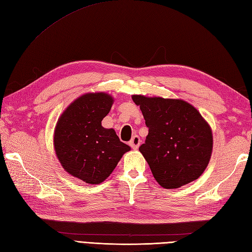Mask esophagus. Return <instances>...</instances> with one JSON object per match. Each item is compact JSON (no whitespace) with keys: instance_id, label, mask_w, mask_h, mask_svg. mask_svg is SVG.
Listing matches in <instances>:
<instances>
[{"instance_id":"1","label":"esophagus","mask_w":252,"mask_h":252,"mask_svg":"<svg viewBox=\"0 0 252 252\" xmlns=\"http://www.w3.org/2000/svg\"><path fill=\"white\" fill-rule=\"evenodd\" d=\"M128 145L131 146L132 149H138V147L140 145V138L137 136V135H134L132 139L130 140V143H128Z\"/></svg>"}]
</instances>
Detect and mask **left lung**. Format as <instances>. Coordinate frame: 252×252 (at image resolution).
I'll return each instance as SVG.
<instances>
[{
	"label": "left lung",
	"instance_id": "left-lung-1",
	"mask_svg": "<svg viewBox=\"0 0 252 252\" xmlns=\"http://www.w3.org/2000/svg\"><path fill=\"white\" fill-rule=\"evenodd\" d=\"M146 120L148 136L139 151L164 189H178L198 179L212 154L210 126L183 100L132 96Z\"/></svg>",
	"mask_w": 252,
	"mask_h": 252
}]
</instances>
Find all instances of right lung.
<instances>
[{"instance_id": "obj_1", "label": "right lung", "mask_w": 252, "mask_h": 252, "mask_svg": "<svg viewBox=\"0 0 252 252\" xmlns=\"http://www.w3.org/2000/svg\"><path fill=\"white\" fill-rule=\"evenodd\" d=\"M113 101L104 93L84 94L63 113L55 128V152L63 169L89 184L104 181L131 149L113 128L101 126Z\"/></svg>"}]
</instances>
